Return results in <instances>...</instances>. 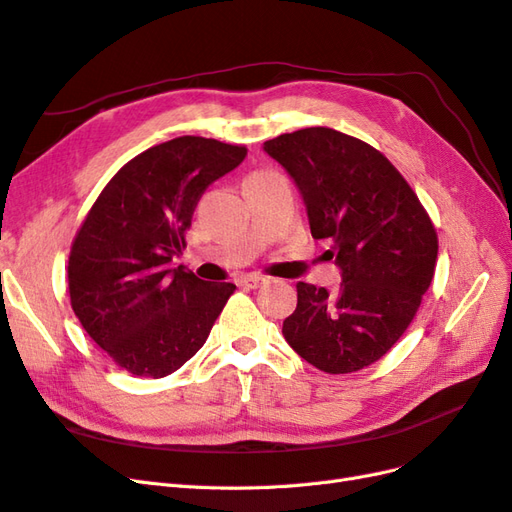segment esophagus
Wrapping results in <instances>:
<instances>
[{
	"mask_svg": "<svg viewBox=\"0 0 512 512\" xmlns=\"http://www.w3.org/2000/svg\"><path fill=\"white\" fill-rule=\"evenodd\" d=\"M238 283H240V287H246V289H257L259 285L268 283V278L261 276V274H246L238 280Z\"/></svg>",
	"mask_w": 512,
	"mask_h": 512,
	"instance_id": "34e87169",
	"label": "esophagus"
}]
</instances>
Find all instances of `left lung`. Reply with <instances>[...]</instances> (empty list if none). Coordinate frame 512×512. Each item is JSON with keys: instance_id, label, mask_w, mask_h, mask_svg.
Wrapping results in <instances>:
<instances>
[{"instance_id": "8db88e82", "label": "left lung", "mask_w": 512, "mask_h": 512, "mask_svg": "<svg viewBox=\"0 0 512 512\" xmlns=\"http://www.w3.org/2000/svg\"><path fill=\"white\" fill-rule=\"evenodd\" d=\"M293 178L312 238L334 242L325 257L342 283H298L283 336L308 364L349 374L381 359L417 315L432 285L438 238L419 197L389 159L353 136L306 127L263 142Z\"/></svg>"}]
</instances>
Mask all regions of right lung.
Returning a JSON list of instances; mask_svg holds the SVG:
<instances>
[{
    "label": "right lung",
    "mask_w": 512,
    "mask_h": 512,
    "mask_svg": "<svg viewBox=\"0 0 512 512\" xmlns=\"http://www.w3.org/2000/svg\"><path fill=\"white\" fill-rule=\"evenodd\" d=\"M244 146L180 136L112 176L80 225L68 263L74 315L129 374L161 378L202 349L232 283H204L172 257L214 180L238 168Z\"/></svg>",
    "instance_id": "add662e5"
}]
</instances>
